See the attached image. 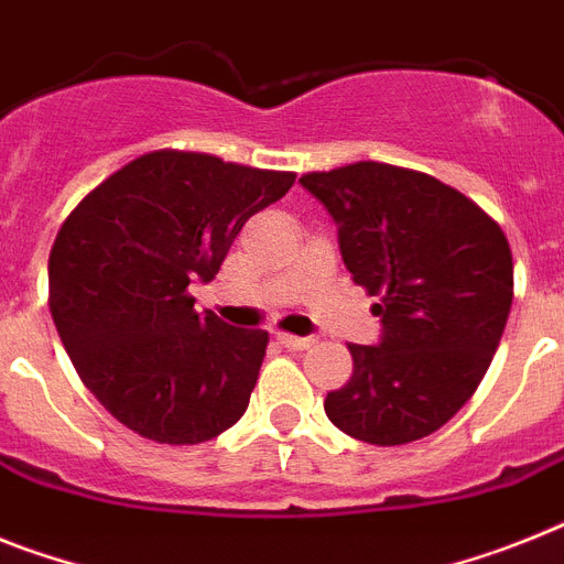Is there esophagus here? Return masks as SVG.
I'll use <instances>...</instances> for the list:
<instances>
[{"label": "esophagus", "instance_id": "34e87169", "mask_svg": "<svg viewBox=\"0 0 564 564\" xmlns=\"http://www.w3.org/2000/svg\"><path fill=\"white\" fill-rule=\"evenodd\" d=\"M278 340H281L286 349H310L315 344V338H301V335L290 333H278Z\"/></svg>", "mask_w": 564, "mask_h": 564}]
</instances>
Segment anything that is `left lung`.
<instances>
[{"label":"left lung","instance_id":"1","mask_svg":"<svg viewBox=\"0 0 564 564\" xmlns=\"http://www.w3.org/2000/svg\"><path fill=\"white\" fill-rule=\"evenodd\" d=\"M301 186L338 226L352 281L381 297V340L349 347L352 378L326 395V415L358 442H419L494 361L513 304L508 238L465 194L399 165H340Z\"/></svg>","mask_w":564,"mask_h":564}]
</instances>
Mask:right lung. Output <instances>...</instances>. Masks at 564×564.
I'll return each instance as SVG.
<instances>
[{"label":"right lung","instance_id":"1","mask_svg":"<svg viewBox=\"0 0 564 564\" xmlns=\"http://www.w3.org/2000/svg\"><path fill=\"white\" fill-rule=\"evenodd\" d=\"M295 183L197 151H151L70 212L48 260L51 315L83 384L160 444H200L249 406L263 329L194 312L243 224Z\"/></svg>","mask_w":564,"mask_h":564}]
</instances>
